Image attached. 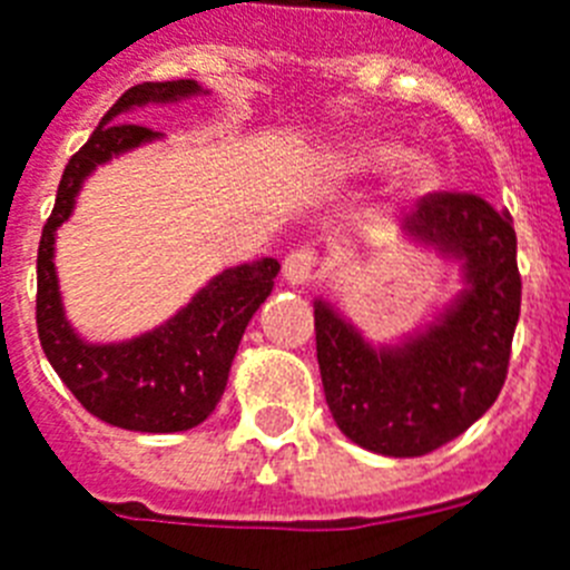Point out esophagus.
<instances>
[{"label": "esophagus", "instance_id": "esophagus-1", "mask_svg": "<svg viewBox=\"0 0 570 570\" xmlns=\"http://www.w3.org/2000/svg\"><path fill=\"white\" fill-rule=\"evenodd\" d=\"M282 276L288 282L291 288H299V285H308V282L317 276V256L308 247H299V250L288 253L285 256V265H282Z\"/></svg>", "mask_w": 570, "mask_h": 570}]
</instances>
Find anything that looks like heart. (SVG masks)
<instances>
[{
	"label": "heart",
	"mask_w": 570,
	"mask_h": 570,
	"mask_svg": "<svg viewBox=\"0 0 570 570\" xmlns=\"http://www.w3.org/2000/svg\"><path fill=\"white\" fill-rule=\"evenodd\" d=\"M387 177L390 197H413L431 189L440 174L436 159L425 150H411L404 154V145L396 139H381V136H358L343 142L337 150V166L346 174H370L392 166Z\"/></svg>",
	"instance_id": "obj_1"
}]
</instances>
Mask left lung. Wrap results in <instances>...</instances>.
<instances>
[{"label":"left lung","mask_w":570,"mask_h":570,"mask_svg":"<svg viewBox=\"0 0 570 570\" xmlns=\"http://www.w3.org/2000/svg\"><path fill=\"white\" fill-rule=\"evenodd\" d=\"M411 244L458 262L463 288L393 343H373L314 299L320 379L337 428L384 458H422L472 428L507 379L521 312L510 212L478 195H431L404 218Z\"/></svg>","instance_id":"8db88e82"}]
</instances>
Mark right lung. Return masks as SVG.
Here are the masks:
<instances>
[{"instance_id":"1","label":"right lung","mask_w":570,"mask_h":570,"mask_svg":"<svg viewBox=\"0 0 570 570\" xmlns=\"http://www.w3.org/2000/svg\"><path fill=\"white\" fill-rule=\"evenodd\" d=\"M195 96H206L197 81L139 83L127 89L98 121L87 145L69 159L37 250V332L46 358L92 416L142 434L189 431L218 407L244 328L274 291L279 262L265 256L227 267L150 332L127 341L92 343L78 335L66 317L55 238L72 218L75 200L98 166L163 139L157 130L127 121L130 112Z\"/></svg>"}]
</instances>
